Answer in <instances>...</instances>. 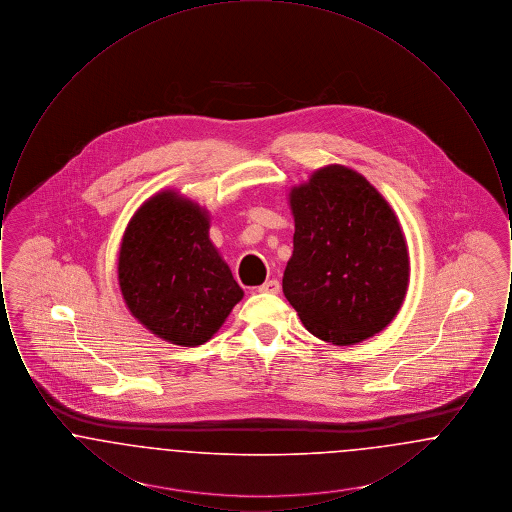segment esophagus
<instances>
[{
	"mask_svg": "<svg viewBox=\"0 0 512 512\" xmlns=\"http://www.w3.org/2000/svg\"><path fill=\"white\" fill-rule=\"evenodd\" d=\"M259 292L263 293H278L280 292V282L278 280H267L263 286H259Z\"/></svg>",
	"mask_w": 512,
	"mask_h": 512,
	"instance_id": "1",
	"label": "esophagus"
}]
</instances>
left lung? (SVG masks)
<instances>
[{"mask_svg":"<svg viewBox=\"0 0 512 512\" xmlns=\"http://www.w3.org/2000/svg\"><path fill=\"white\" fill-rule=\"evenodd\" d=\"M295 234L286 299L318 340L353 345L384 330L409 284V253L388 201L330 165L290 195Z\"/></svg>","mask_w":512,"mask_h":512,"instance_id":"8db88e82","label":"left lung"}]
</instances>
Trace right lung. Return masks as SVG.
Segmentation results:
<instances>
[{
    "label": "right lung",
    "mask_w": 512,
    "mask_h": 512,
    "mask_svg": "<svg viewBox=\"0 0 512 512\" xmlns=\"http://www.w3.org/2000/svg\"><path fill=\"white\" fill-rule=\"evenodd\" d=\"M119 284L130 313L176 345H201L244 297L209 240L207 215L172 192L147 201L122 238Z\"/></svg>",
    "instance_id": "1"
}]
</instances>
